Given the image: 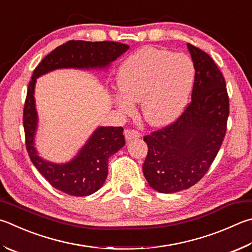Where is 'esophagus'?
Instances as JSON below:
<instances>
[{
	"instance_id": "obj_1",
	"label": "esophagus",
	"mask_w": 252,
	"mask_h": 252,
	"mask_svg": "<svg viewBox=\"0 0 252 252\" xmlns=\"http://www.w3.org/2000/svg\"><path fill=\"white\" fill-rule=\"evenodd\" d=\"M141 136V133L138 130L131 129L126 131V140H133V139H139Z\"/></svg>"
}]
</instances>
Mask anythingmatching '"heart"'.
I'll return each instance as SVG.
<instances>
[{"mask_svg":"<svg viewBox=\"0 0 252 252\" xmlns=\"http://www.w3.org/2000/svg\"><path fill=\"white\" fill-rule=\"evenodd\" d=\"M195 68L189 57L145 47L122 63L117 82L123 98L117 102L130 111L142 101V113L153 126H165L180 116L193 87Z\"/></svg>","mask_w":252,"mask_h":252,"instance_id":"obj_1","label":"heart"}]
</instances>
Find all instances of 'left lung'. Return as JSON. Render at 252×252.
<instances>
[{
    "instance_id": "left-lung-1",
    "label": "left lung",
    "mask_w": 252,
    "mask_h": 252,
    "mask_svg": "<svg viewBox=\"0 0 252 252\" xmlns=\"http://www.w3.org/2000/svg\"><path fill=\"white\" fill-rule=\"evenodd\" d=\"M195 68L191 101L166 126L145 135L143 174L159 193H176L198 183L212 166L227 131L229 95L209 55L187 44Z\"/></svg>"
}]
</instances>
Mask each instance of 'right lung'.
I'll return each instance as SVG.
<instances>
[{"mask_svg":"<svg viewBox=\"0 0 252 252\" xmlns=\"http://www.w3.org/2000/svg\"><path fill=\"white\" fill-rule=\"evenodd\" d=\"M118 42L69 40L49 53L32 75L23 110L25 145L32 163L54 189L71 196H88L101 189L108 175V159L126 144L122 126H101L94 131L75 159L58 165L40 158L34 148L37 126L34 101L35 81L40 75L57 68L104 67L127 50Z\"/></svg>","mask_w":252,"mask_h":252,"instance_id":"add662e5","label":"right lung"}]
</instances>
